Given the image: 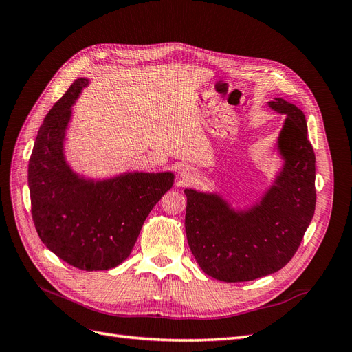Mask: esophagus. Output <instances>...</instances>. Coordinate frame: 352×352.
I'll list each match as a JSON object with an SVG mask.
<instances>
[{"label":"esophagus","instance_id":"34e87169","mask_svg":"<svg viewBox=\"0 0 352 352\" xmlns=\"http://www.w3.org/2000/svg\"><path fill=\"white\" fill-rule=\"evenodd\" d=\"M194 176V172L190 168H182L180 170V177H182L184 180H190Z\"/></svg>","mask_w":352,"mask_h":352}]
</instances>
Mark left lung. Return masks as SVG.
<instances>
[{"instance_id": "left-lung-1", "label": "left lung", "mask_w": 352, "mask_h": 352, "mask_svg": "<svg viewBox=\"0 0 352 352\" xmlns=\"http://www.w3.org/2000/svg\"><path fill=\"white\" fill-rule=\"evenodd\" d=\"M269 105L286 114L279 136L285 167L257 207L232 211L225 201L186 189L185 229L199 267L223 282H248L291 261L316 210V155L304 113L282 98Z\"/></svg>"}]
</instances>
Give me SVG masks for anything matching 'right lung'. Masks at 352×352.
<instances>
[{
  "label": "right lung",
  "mask_w": 352,
  "mask_h": 352,
  "mask_svg": "<svg viewBox=\"0 0 352 352\" xmlns=\"http://www.w3.org/2000/svg\"><path fill=\"white\" fill-rule=\"evenodd\" d=\"M88 79L74 80L41 124L29 158L32 219L41 241L80 270H109L124 261L145 219L166 190L172 173H127L87 182L63 157L72 104Z\"/></svg>",
  "instance_id": "add662e5"
}]
</instances>
